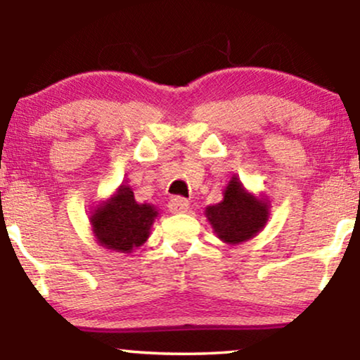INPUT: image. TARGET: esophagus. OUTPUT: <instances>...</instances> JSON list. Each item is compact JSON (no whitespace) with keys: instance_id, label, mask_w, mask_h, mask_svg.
I'll list each match as a JSON object with an SVG mask.
<instances>
[{"instance_id":"obj_1","label":"esophagus","mask_w":360,"mask_h":360,"mask_svg":"<svg viewBox=\"0 0 360 360\" xmlns=\"http://www.w3.org/2000/svg\"><path fill=\"white\" fill-rule=\"evenodd\" d=\"M189 210V201L184 198L176 196L169 201V212L171 213H186Z\"/></svg>"}]
</instances>
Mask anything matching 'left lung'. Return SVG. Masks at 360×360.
Wrapping results in <instances>:
<instances>
[{
  "label": "left lung",
  "mask_w": 360,
  "mask_h": 360,
  "mask_svg": "<svg viewBox=\"0 0 360 360\" xmlns=\"http://www.w3.org/2000/svg\"><path fill=\"white\" fill-rule=\"evenodd\" d=\"M271 214V203L266 196H255L243 188L238 176H232L223 189L220 203L206 206L205 217L213 232L221 242L229 245L247 242L254 238L266 226Z\"/></svg>",
  "instance_id": "left-lung-1"
}]
</instances>
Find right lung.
<instances>
[{"mask_svg": "<svg viewBox=\"0 0 360 360\" xmlns=\"http://www.w3.org/2000/svg\"><path fill=\"white\" fill-rule=\"evenodd\" d=\"M159 210L150 203H137L130 186L120 184L108 200L89 214L94 238L105 249L131 254L147 242Z\"/></svg>", "mask_w": 360, "mask_h": 360, "instance_id": "obj_1", "label": "right lung"}]
</instances>
